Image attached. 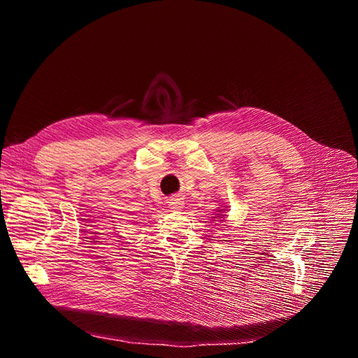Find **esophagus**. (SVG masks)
<instances>
[{
  "mask_svg": "<svg viewBox=\"0 0 358 358\" xmlns=\"http://www.w3.org/2000/svg\"><path fill=\"white\" fill-rule=\"evenodd\" d=\"M168 205H169V208H171V210L178 211V210H181V208H182L184 201H182L181 196L176 194V196H171V198H169V202H168Z\"/></svg>",
  "mask_w": 358,
  "mask_h": 358,
  "instance_id": "34e87169",
  "label": "esophagus"
}]
</instances>
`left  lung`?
<instances>
[{
    "label": "left lung",
    "mask_w": 358,
    "mask_h": 358,
    "mask_svg": "<svg viewBox=\"0 0 358 358\" xmlns=\"http://www.w3.org/2000/svg\"><path fill=\"white\" fill-rule=\"evenodd\" d=\"M218 211H220V213H222V210H218ZM218 215H222V214H218Z\"/></svg>",
    "instance_id": "8db88e82"
}]
</instances>
